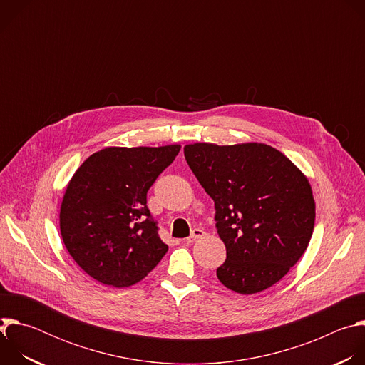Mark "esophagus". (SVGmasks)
Wrapping results in <instances>:
<instances>
[{"label": "esophagus", "instance_id": "1", "mask_svg": "<svg viewBox=\"0 0 365 365\" xmlns=\"http://www.w3.org/2000/svg\"><path fill=\"white\" fill-rule=\"evenodd\" d=\"M205 232L200 230V228H193L192 230V234H190V237H187L185 241L187 242V244H190V242H193V241H196L199 237H202Z\"/></svg>", "mask_w": 365, "mask_h": 365}]
</instances>
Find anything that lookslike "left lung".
<instances>
[{"label":"left lung","instance_id":"obj_1","mask_svg":"<svg viewBox=\"0 0 365 365\" xmlns=\"http://www.w3.org/2000/svg\"><path fill=\"white\" fill-rule=\"evenodd\" d=\"M183 151L215 203V227L227 248L220 282L241 294L277 283L314 232L315 200L304 175L267 144L196 143Z\"/></svg>","mask_w":365,"mask_h":365}]
</instances>
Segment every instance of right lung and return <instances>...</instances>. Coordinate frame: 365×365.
Instances as JSON below:
<instances>
[{
	"label": "right lung",
	"instance_id": "add662e5",
	"mask_svg": "<svg viewBox=\"0 0 365 365\" xmlns=\"http://www.w3.org/2000/svg\"><path fill=\"white\" fill-rule=\"evenodd\" d=\"M180 145L108 147L81 165L61 206L72 258L102 284L127 287L160 263L169 247L147 207V192Z\"/></svg>",
	"mask_w": 365,
	"mask_h": 365
}]
</instances>
